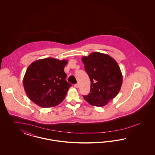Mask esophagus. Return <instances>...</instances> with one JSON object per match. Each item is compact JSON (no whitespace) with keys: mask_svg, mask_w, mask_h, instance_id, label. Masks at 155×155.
I'll return each mask as SVG.
<instances>
[{"mask_svg":"<svg viewBox=\"0 0 155 155\" xmlns=\"http://www.w3.org/2000/svg\"><path fill=\"white\" fill-rule=\"evenodd\" d=\"M74 87L75 88H78L79 87V85L78 84H76L74 85Z\"/></svg>","mask_w":155,"mask_h":155,"instance_id":"obj_1","label":"esophagus"}]
</instances>
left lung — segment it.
Masks as SVG:
<instances>
[{"instance_id": "8db88e82", "label": "left lung", "mask_w": 155, "mask_h": 155, "mask_svg": "<svg viewBox=\"0 0 155 155\" xmlns=\"http://www.w3.org/2000/svg\"><path fill=\"white\" fill-rule=\"evenodd\" d=\"M82 61L91 80V90L84 99L97 107L106 105L118 94L123 76L116 61L107 54L93 52Z\"/></svg>"}]
</instances>
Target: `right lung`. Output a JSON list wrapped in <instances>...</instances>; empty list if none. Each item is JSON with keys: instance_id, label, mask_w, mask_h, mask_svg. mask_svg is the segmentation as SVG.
<instances>
[{"instance_id": "obj_1", "label": "right lung", "mask_w": 155, "mask_h": 155, "mask_svg": "<svg viewBox=\"0 0 155 155\" xmlns=\"http://www.w3.org/2000/svg\"><path fill=\"white\" fill-rule=\"evenodd\" d=\"M68 61L52 58L39 59L27 69L23 78L24 90L30 100L41 107L61 103L72 85L64 71Z\"/></svg>"}]
</instances>
